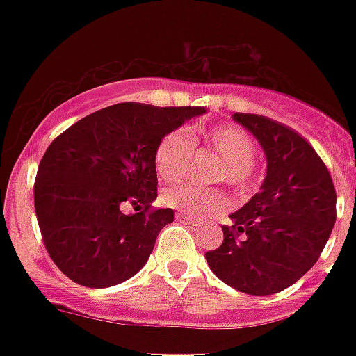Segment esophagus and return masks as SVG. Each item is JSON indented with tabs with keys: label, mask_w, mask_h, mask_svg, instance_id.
Instances as JSON below:
<instances>
[{
	"label": "esophagus",
	"mask_w": 356,
	"mask_h": 356,
	"mask_svg": "<svg viewBox=\"0 0 356 356\" xmlns=\"http://www.w3.org/2000/svg\"><path fill=\"white\" fill-rule=\"evenodd\" d=\"M175 218H177V222L190 223V216H188V214H183V212H177V214H175Z\"/></svg>",
	"instance_id": "obj_1"
}]
</instances>
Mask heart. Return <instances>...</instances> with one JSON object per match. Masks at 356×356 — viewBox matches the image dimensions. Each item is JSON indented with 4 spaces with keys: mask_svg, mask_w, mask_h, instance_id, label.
<instances>
[{
    "mask_svg": "<svg viewBox=\"0 0 356 356\" xmlns=\"http://www.w3.org/2000/svg\"><path fill=\"white\" fill-rule=\"evenodd\" d=\"M203 142L222 156L214 168L212 179L225 181L238 194H245L253 186L254 142L245 129L234 123L218 125L203 133ZM194 156V142L184 131H172L159 142L155 151V170L164 181H179L190 170ZM162 203L183 211L190 216H211L227 209L229 200L220 188H200L194 184H175L162 192Z\"/></svg>",
    "mask_w": 356,
    "mask_h": 356,
    "instance_id": "heart-1",
    "label": "heart"
}]
</instances>
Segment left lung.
Masks as SVG:
<instances>
[{
  "instance_id": "1",
  "label": "left lung",
  "mask_w": 356,
  "mask_h": 356,
  "mask_svg": "<svg viewBox=\"0 0 356 356\" xmlns=\"http://www.w3.org/2000/svg\"><path fill=\"white\" fill-rule=\"evenodd\" d=\"M264 149L260 190L231 214L223 243L207 251L211 270L249 296H270L299 281L320 259L337 222V190L314 147L284 123L234 113Z\"/></svg>"
}]
</instances>
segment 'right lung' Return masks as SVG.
<instances>
[{"label": "right lung", "instance_id": "add662e5", "mask_svg": "<svg viewBox=\"0 0 356 356\" xmlns=\"http://www.w3.org/2000/svg\"><path fill=\"white\" fill-rule=\"evenodd\" d=\"M205 107L118 103L88 114L53 140L35 181V211L47 253L64 275L107 288L138 273L172 209L156 200V145ZM137 211L125 215L122 207Z\"/></svg>", "mask_w": 356, "mask_h": 356}]
</instances>
